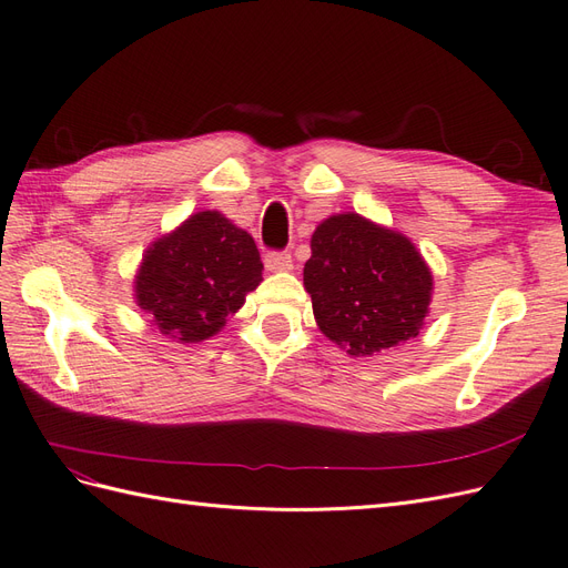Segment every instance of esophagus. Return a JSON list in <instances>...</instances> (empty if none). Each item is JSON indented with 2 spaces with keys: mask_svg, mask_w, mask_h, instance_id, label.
Here are the masks:
<instances>
[{
  "mask_svg": "<svg viewBox=\"0 0 568 568\" xmlns=\"http://www.w3.org/2000/svg\"><path fill=\"white\" fill-rule=\"evenodd\" d=\"M265 267L270 272H288L291 267H294V261H291L288 251H270L265 255Z\"/></svg>",
  "mask_w": 568,
  "mask_h": 568,
  "instance_id": "obj_1",
  "label": "esophagus"
}]
</instances>
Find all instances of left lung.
I'll return each instance as SVG.
<instances>
[{
  "instance_id": "left-lung-1",
  "label": "left lung",
  "mask_w": 568,
  "mask_h": 568,
  "mask_svg": "<svg viewBox=\"0 0 568 568\" xmlns=\"http://www.w3.org/2000/svg\"><path fill=\"white\" fill-rule=\"evenodd\" d=\"M303 284L320 332L353 357H372L415 338L432 303L434 277L400 232L341 213L311 239Z\"/></svg>"
}]
</instances>
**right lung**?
Listing matches in <instances>:
<instances>
[{
	"label": "right lung",
	"instance_id": "1",
	"mask_svg": "<svg viewBox=\"0 0 568 568\" xmlns=\"http://www.w3.org/2000/svg\"><path fill=\"white\" fill-rule=\"evenodd\" d=\"M261 282L253 236L217 211H201L146 248L134 298L163 336L199 343L215 336Z\"/></svg>",
	"mask_w": 568,
	"mask_h": 568
}]
</instances>
